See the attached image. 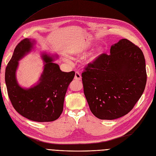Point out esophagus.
Here are the masks:
<instances>
[{
	"label": "esophagus",
	"instance_id": "esophagus-1",
	"mask_svg": "<svg viewBox=\"0 0 156 156\" xmlns=\"http://www.w3.org/2000/svg\"><path fill=\"white\" fill-rule=\"evenodd\" d=\"M74 80H76V81H80L82 80L81 75L79 73H78V72H76V74H75Z\"/></svg>",
	"mask_w": 156,
	"mask_h": 156
}]
</instances>
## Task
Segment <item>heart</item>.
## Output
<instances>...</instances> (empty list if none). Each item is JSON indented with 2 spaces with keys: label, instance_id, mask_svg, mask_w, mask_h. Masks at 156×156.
I'll return each instance as SVG.
<instances>
[{
  "label": "heart",
  "instance_id": "heart-1",
  "mask_svg": "<svg viewBox=\"0 0 156 156\" xmlns=\"http://www.w3.org/2000/svg\"><path fill=\"white\" fill-rule=\"evenodd\" d=\"M87 47H83V48H81L80 49L74 51L73 53V55L78 56V57H79V56H82L83 55H84V54H86L87 50L88 49V48H87ZM103 52V48L101 47H98L96 48V49H94L88 55V57H87V58H86V62L87 65H90V64H92V63H94V62L96 61L98 59V58L102 55ZM66 61L69 62V61L68 59H66Z\"/></svg>",
  "mask_w": 156,
  "mask_h": 156
}]
</instances>
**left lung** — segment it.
Returning <instances> with one entry per match:
<instances>
[{"mask_svg":"<svg viewBox=\"0 0 156 156\" xmlns=\"http://www.w3.org/2000/svg\"><path fill=\"white\" fill-rule=\"evenodd\" d=\"M83 92L90 109L102 120L121 117L133 109L146 84L144 56L126 39L111 45L82 74Z\"/></svg>","mask_w":156,"mask_h":156,"instance_id":"left-lung-1","label":"left lung"}]
</instances>
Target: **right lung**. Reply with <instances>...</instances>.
<instances>
[{
    "instance_id": "add662e5",
    "label": "right lung",
    "mask_w": 156,
    "mask_h": 156,
    "mask_svg": "<svg viewBox=\"0 0 156 156\" xmlns=\"http://www.w3.org/2000/svg\"><path fill=\"white\" fill-rule=\"evenodd\" d=\"M35 39L28 38L18 44L6 68L5 82L10 100L18 113L31 121L51 122L62 112L66 91L75 73L62 72L54 62L57 55L41 52L44 65L38 81L30 87L21 86L16 78L19 61L35 49Z\"/></svg>"
}]
</instances>
